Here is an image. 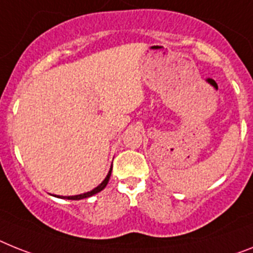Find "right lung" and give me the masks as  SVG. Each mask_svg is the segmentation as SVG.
<instances>
[{
	"label": "right lung",
	"instance_id": "add662e5",
	"mask_svg": "<svg viewBox=\"0 0 253 253\" xmlns=\"http://www.w3.org/2000/svg\"><path fill=\"white\" fill-rule=\"evenodd\" d=\"M110 173H112V167H110L107 177L103 180V182H101L100 185H97L96 188L92 189V190H90V192L84 193V194H78V195H69V197H60V195H55V197H58V198H63V199H71V201H80V199L88 198V197H91V195H94V194H96V193L101 192V190H103V189L107 186L108 181H109V179H110Z\"/></svg>",
	"mask_w": 253,
	"mask_h": 253
}]
</instances>
